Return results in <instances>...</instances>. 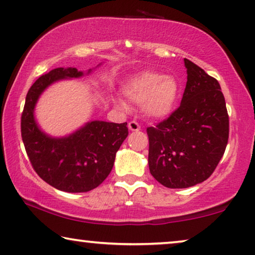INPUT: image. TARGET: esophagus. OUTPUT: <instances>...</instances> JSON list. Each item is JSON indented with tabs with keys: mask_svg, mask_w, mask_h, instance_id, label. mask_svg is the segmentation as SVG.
Returning a JSON list of instances; mask_svg holds the SVG:
<instances>
[{
	"mask_svg": "<svg viewBox=\"0 0 255 255\" xmlns=\"http://www.w3.org/2000/svg\"><path fill=\"white\" fill-rule=\"evenodd\" d=\"M128 128H130V131H139L140 125L136 123L135 121H131V122L128 123Z\"/></svg>",
	"mask_w": 255,
	"mask_h": 255,
	"instance_id": "1",
	"label": "esophagus"
}]
</instances>
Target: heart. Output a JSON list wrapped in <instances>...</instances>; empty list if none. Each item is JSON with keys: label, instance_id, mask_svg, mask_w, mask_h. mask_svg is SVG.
I'll return each mask as SVG.
<instances>
[{"label": "heart", "instance_id": "b5f03b06", "mask_svg": "<svg viewBox=\"0 0 255 255\" xmlns=\"http://www.w3.org/2000/svg\"><path fill=\"white\" fill-rule=\"evenodd\" d=\"M124 95L136 105H142L150 119L163 120L174 112L180 87L174 77L156 72H143L130 78L124 85ZM123 106V103H120Z\"/></svg>", "mask_w": 255, "mask_h": 255}]
</instances>
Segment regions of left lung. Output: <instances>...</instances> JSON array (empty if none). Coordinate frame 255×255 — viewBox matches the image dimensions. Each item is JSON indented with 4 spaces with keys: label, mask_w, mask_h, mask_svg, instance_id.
<instances>
[{
    "label": "left lung",
    "mask_w": 255,
    "mask_h": 255,
    "mask_svg": "<svg viewBox=\"0 0 255 255\" xmlns=\"http://www.w3.org/2000/svg\"><path fill=\"white\" fill-rule=\"evenodd\" d=\"M187 84L180 107L147 128L148 165L167 188H188L205 181L225 154L229 116L219 82L185 59Z\"/></svg>",
    "instance_id": "1"
}]
</instances>
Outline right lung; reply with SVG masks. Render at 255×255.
<instances>
[{"label":"right lung","instance_id":"obj_1","mask_svg":"<svg viewBox=\"0 0 255 255\" xmlns=\"http://www.w3.org/2000/svg\"><path fill=\"white\" fill-rule=\"evenodd\" d=\"M83 75L73 67L42 75L28 90L21 115V138L33 168L46 183L66 193H85L103 183L128 134V123L104 121H92L62 138L50 136L38 128L34 109L42 92L54 82Z\"/></svg>","mask_w":255,"mask_h":255}]
</instances>
